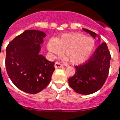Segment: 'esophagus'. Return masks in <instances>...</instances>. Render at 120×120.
<instances>
[{
	"label": "esophagus",
	"mask_w": 120,
	"mask_h": 120,
	"mask_svg": "<svg viewBox=\"0 0 120 120\" xmlns=\"http://www.w3.org/2000/svg\"><path fill=\"white\" fill-rule=\"evenodd\" d=\"M54 67L55 68H63V66L61 64V63H59V62H56L55 64H54Z\"/></svg>",
	"instance_id": "esophagus-1"
}]
</instances>
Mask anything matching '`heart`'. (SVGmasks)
<instances>
[{
    "mask_svg": "<svg viewBox=\"0 0 120 120\" xmlns=\"http://www.w3.org/2000/svg\"><path fill=\"white\" fill-rule=\"evenodd\" d=\"M47 47L54 56H59L64 51L72 64H79L84 63L92 54L95 41L82 33H66L56 39L49 40Z\"/></svg>",
    "mask_w": 120,
    "mask_h": 120,
    "instance_id": "heart-1",
    "label": "heart"
}]
</instances>
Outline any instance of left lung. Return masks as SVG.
Returning <instances> with one entry per match:
<instances>
[{"mask_svg": "<svg viewBox=\"0 0 120 120\" xmlns=\"http://www.w3.org/2000/svg\"><path fill=\"white\" fill-rule=\"evenodd\" d=\"M95 39L97 34L82 28ZM98 40L100 38L98 37ZM111 55L107 44L102 43L97 47L88 61L75 66V73L68 79L69 85L74 90L82 95L96 92L105 84L109 75Z\"/></svg>", "mask_w": 120, "mask_h": 120, "instance_id": "1", "label": "left lung"}]
</instances>
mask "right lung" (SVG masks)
Here are the masks:
<instances>
[{
    "label": "right lung",
    "instance_id": "1",
    "mask_svg": "<svg viewBox=\"0 0 120 120\" xmlns=\"http://www.w3.org/2000/svg\"><path fill=\"white\" fill-rule=\"evenodd\" d=\"M46 34L40 30H26L16 36L6 48L5 66L8 76L17 88L35 94L48 86L54 63L40 54Z\"/></svg>",
    "mask_w": 120,
    "mask_h": 120
}]
</instances>
